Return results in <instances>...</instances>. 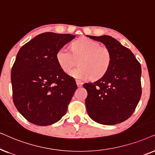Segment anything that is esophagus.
<instances>
[{
    "instance_id": "1",
    "label": "esophagus",
    "mask_w": 155,
    "mask_h": 155,
    "mask_svg": "<svg viewBox=\"0 0 155 155\" xmlns=\"http://www.w3.org/2000/svg\"><path fill=\"white\" fill-rule=\"evenodd\" d=\"M76 84H77V85H78V87H82V82H81V81H80V80H76Z\"/></svg>"
}]
</instances>
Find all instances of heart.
Masks as SVG:
<instances>
[{"mask_svg":"<svg viewBox=\"0 0 155 155\" xmlns=\"http://www.w3.org/2000/svg\"><path fill=\"white\" fill-rule=\"evenodd\" d=\"M73 53L67 46H62L56 53L59 66L64 72H68L75 63V58H81L80 67L72 70L70 75L80 80L89 78L98 79L109 71L112 62L111 50L107 46L89 38L82 37L71 44Z\"/></svg>","mask_w":155,"mask_h":155,"instance_id":"1","label":"heart"}]
</instances>
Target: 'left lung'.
I'll list each match as a JSON object with an SVG mask.
<instances>
[{
  "instance_id": "8db88e82",
  "label": "left lung",
  "mask_w": 155,
  "mask_h": 155,
  "mask_svg": "<svg viewBox=\"0 0 155 155\" xmlns=\"http://www.w3.org/2000/svg\"><path fill=\"white\" fill-rule=\"evenodd\" d=\"M87 37L103 43L112 54L107 73L97 81L83 84L87 91V111L98 124H120L132 115L140 99L141 65L132 51L114 38Z\"/></svg>"
}]
</instances>
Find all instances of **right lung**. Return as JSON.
Returning a JSON list of instances; mask_svg holds the SVG:
<instances>
[{"label":"right lung","instance_id":"1","mask_svg":"<svg viewBox=\"0 0 155 155\" xmlns=\"http://www.w3.org/2000/svg\"><path fill=\"white\" fill-rule=\"evenodd\" d=\"M70 34L44 32L20 48L12 68V98L31 124L48 126L66 113L78 87L57 62L59 48L73 40Z\"/></svg>","mask_w":155,"mask_h":155}]
</instances>
